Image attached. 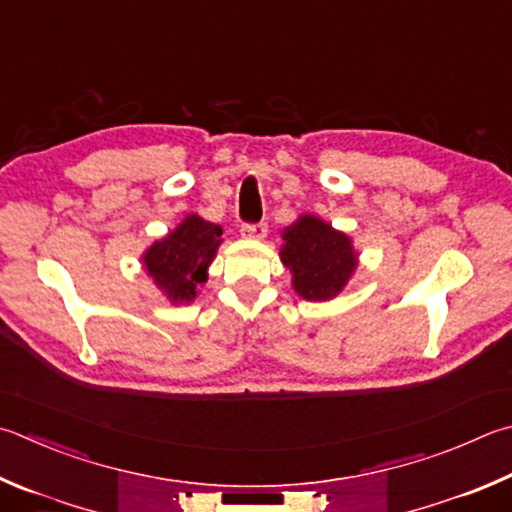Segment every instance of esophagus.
<instances>
[{
    "instance_id": "1",
    "label": "esophagus",
    "mask_w": 512,
    "mask_h": 512,
    "mask_svg": "<svg viewBox=\"0 0 512 512\" xmlns=\"http://www.w3.org/2000/svg\"><path fill=\"white\" fill-rule=\"evenodd\" d=\"M266 232H268L266 224H244L241 226V235H244L246 239H264Z\"/></svg>"
}]
</instances>
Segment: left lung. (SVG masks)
Instances as JSON below:
<instances>
[{
  "mask_svg": "<svg viewBox=\"0 0 512 512\" xmlns=\"http://www.w3.org/2000/svg\"><path fill=\"white\" fill-rule=\"evenodd\" d=\"M282 264L293 273L295 293L311 302L336 297L358 266L351 239L315 215H302L284 228Z\"/></svg>",
  "mask_w": 512,
  "mask_h": 512,
  "instance_id": "8db88e82",
  "label": "left lung"
}]
</instances>
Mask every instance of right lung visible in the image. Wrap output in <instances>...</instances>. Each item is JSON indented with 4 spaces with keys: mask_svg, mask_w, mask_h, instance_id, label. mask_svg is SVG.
I'll return each instance as SVG.
<instances>
[{
    "mask_svg": "<svg viewBox=\"0 0 512 512\" xmlns=\"http://www.w3.org/2000/svg\"><path fill=\"white\" fill-rule=\"evenodd\" d=\"M217 224L188 215L170 235L145 250L143 266L172 304H188L208 280V266L224 239Z\"/></svg>",
    "mask_w": 512,
    "mask_h": 512,
    "instance_id": "obj_1",
    "label": "right lung"
}]
</instances>
